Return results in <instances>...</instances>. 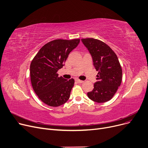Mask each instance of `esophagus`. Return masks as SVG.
Instances as JSON below:
<instances>
[{"instance_id":"34e87169","label":"esophagus","mask_w":148,"mask_h":148,"mask_svg":"<svg viewBox=\"0 0 148 148\" xmlns=\"http://www.w3.org/2000/svg\"><path fill=\"white\" fill-rule=\"evenodd\" d=\"M75 82H77V83H82L84 81L81 80H79V79H76V80H75Z\"/></svg>"}]
</instances>
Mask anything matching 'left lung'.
<instances>
[{
    "mask_svg": "<svg viewBox=\"0 0 148 148\" xmlns=\"http://www.w3.org/2000/svg\"><path fill=\"white\" fill-rule=\"evenodd\" d=\"M89 51L97 71V82L88 97L97 103L110 100L121 84L122 70L113 50L105 42L95 38L82 39Z\"/></svg>",
    "mask_w": 148,
    "mask_h": 148,
    "instance_id": "1",
    "label": "left lung"
}]
</instances>
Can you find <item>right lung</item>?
Instances as JSON below:
<instances>
[{
    "label": "right lung",
    "instance_id": "add662e5",
    "mask_svg": "<svg viewBox=\"0 0 148 148\" xmlns=\"http://www.w3.org/2000/svg\"><path fill=\"white\" fill-rule=\"evenodd\" d=\"M80 41L58 39L50 41L42 47L31 62L30 75L33 89L45 104L58 107L69 98L74 80L59 77L57 72Z\"/></svg>",
    "mask_w": 148,
    "mask_h": 148
}]
</instances>
